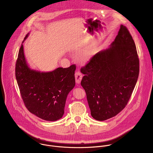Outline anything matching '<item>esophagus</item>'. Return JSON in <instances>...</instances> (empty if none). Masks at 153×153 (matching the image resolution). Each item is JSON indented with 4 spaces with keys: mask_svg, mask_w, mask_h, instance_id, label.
<instances>
[{
    "mask_svg": "<svg viewBox=\"0 0 153 153\" xmlns=\"http://www.w3.org/2000/svg\"><path fill=\"white\" fill-rule=\"evenodd\" d=\"M75 79H76V82L77 84L80 83V82L82 79V74L80 71H77L75 73Z\"/></svg>",
    "mask_w": 153,
    "mask_h": 153,
    "instance_id": "34e87169",
    "label": "esophagus"
}]
</instances>
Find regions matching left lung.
<instances>
[{"label":"left lung","instance_id":"8db88e82","mask_svg":"<svg viewBox=\"0 0 153 153\" xmlns=\"http://www.w3.org/2000/svg\"><path fill=\"white\" fill-rule=\"evenodd\" d=\"M80 71L91 116L103 121L119 113L131 96L139 73L136 45L128 29L121 25L110 47L96 54Z\"/></svg>","mask_w":153,"mask_h":153}]
</instances>
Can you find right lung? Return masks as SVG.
Returning a JSON list of instances; mask_svg holds the SVG:
<instances>
[{"mask_svg":"<svg viewBox=\"0 0 153 153\" xmlns=\"http://www.w3.org/2000/svg\"><path fill=\"white\" fill-rule=\"evenodd\" d=\"M16 64V77L20 94L28 111L47 121L62 117L66 100L75 86L74 65L67 68H57L41 72L31 69L26 60L23 43Z\"/></svg>","mask_w":153,"mask_h":153,"instance_id":"1","label":"right lung"}]
</instances>
